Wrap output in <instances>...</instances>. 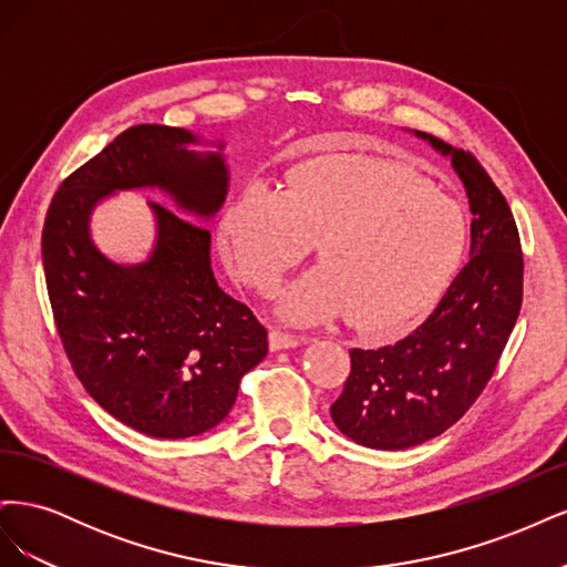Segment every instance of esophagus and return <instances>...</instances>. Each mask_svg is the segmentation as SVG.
<instances>
[{
  "mask_svg": "<svg viewBox=\"0 0 567 567\" xmlns=\"http://www.w3.org/2000/svg\"><path fill=\"white\" fill-rule=\"evenodd\" d=\"M300 342H305L302 336H293V333H286L281 329H271L269 331V350H288V348H296L300 346Z\"/></svg>",
  "mask_w": 567,
  "mask_h": 567,
  "instance_id": "1",
  "label": "esophagus"
}]
</instances>
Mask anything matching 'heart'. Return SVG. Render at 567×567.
<instances>
[{
  "label": "heart",
  "instance_id": "1",
  "mask_svg": "<svg viewBox=\"0 0 567 567\" xmlns=\"http://www.w3.org/2000/svg\"><path fill=\"white\" fill-rule=\"evenodd\" d=\"M241 277L271 293L319 241L321 267L290 284L284 319L346 317L390 336L447 286L466 250V221L425 179L390 163L323 156L305 163L293 192L250 182L221 219Z\"/></svg>",
  "mask_w": 567,
  "mask_h": 567
}]
</instances>
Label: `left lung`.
Returning a JSON list of instances; mask_svg holds the SVG:
<instances>
[{"label":"left lung","mask_w":567,"mask_h":567,"mask_svg":"<svg viewBox=\"0 0 567 567\" xmlns=\"http://www.w3.org/2000/svg\"><path fill=\"white\" fill-rule=\"evenodd\" d=\"M444 156L471 203V262L414 333L350 350L331 419L371 450H406L442 435L483 394L523 305V248L506 198L471 151L416 132Z\"/></svg>","instance_id":"obj_1"}]
</instances>
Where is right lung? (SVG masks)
Returning a JSON list of instances; mask_svg holds the SVG:
<instances>
[{
    "label": "right lung",
    "instance_id": "add662e5",
    "mask_svg": "<svg viewBox=\"0 0 567 567\" xmlns=\"http://www.w3.org/2000/svg\"><path fill=\"white\" fill-rule=\"evenodd\" d=\"M192 132L134 125L65 177L42 229L47 293L78 381L144 435L194 437L225 419L244 375L267 354V329L221 290L210 231L161 203L153 252L115 265L90 238V213L115 188L158 186L188 217L215 215L229 173L219 153L188 151Z\"/></svg>",
    "mask_w": 567,
    "mask_h": 567
}]
</instances>
